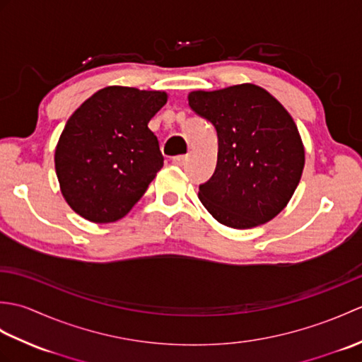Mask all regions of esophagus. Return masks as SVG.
I'll return each mask as SVG.
<instances>
[{"mask_svg":"<svg viewBox=\"0 0 362 362\" xmlns=\"http://www.w3.org/2000/svg\"><path fill=\"white\" fill-rule=\"evenodd\" d=\"M187 161V156H175L173 157V163L177 166H182Z\"/></svg>","mask_w":362,"mask_h":362,"instance_id":"obj_1","label":"esophagus"}]
</instances>
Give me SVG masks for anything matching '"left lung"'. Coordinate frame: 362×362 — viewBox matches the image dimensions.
Listing matches in <instances>:
<instances>
[{
    "mask_svg": "<svg viewBox=\"0 0 362 362\" xmlns=\"http://www.w3.org/2000/svg\"><path fill=\"white\" fill-rule=\"evenodd\" d=\"M188 104L218 134V163L199 199L232 228H252L279 214L302 177L305 149L286 109L253 83L191 91Z\"/></svg>",
    "mask_w": 362,
    "mask_h": 362,
    "instance_id": "obj_1",
    "label": "left lung"
}]
</instances>
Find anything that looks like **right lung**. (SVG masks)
Returning <instances> with one entry per match:
<instances>
[{
    "mask_svg": "<svg viewBox=\"0 0 362 362\" xmlns=\"http://www.w3.org/2000/svg\"><path fill=\"white\" fill-rule=\"evenodd\" d=\"M166 101L165 91L112 86L66 121L54 163L65 201L82 218L115 222L146 193L163 166L148 122Z\"/></svg>",
    "mask_w": 362,
    "mask_h": 362,
    "instance_id": "add662e5",
    "label": "right lung"
}]
</instances>
